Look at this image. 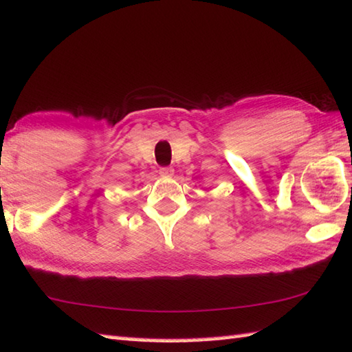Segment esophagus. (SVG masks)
<instances>
[{
    "instance_id": "1",
    "label": "esophagus",
    "mask_w": 352,
    "mask_h": 352,
    "mask_svg": "<svg viewBox=\"0 0 352 352\" xmlns=\"http://www.w3.org/2000/svg\"><path fill=\"white\" fill-rule=\"evenodd\" d=\"M160 175L162 177H172L174 175V169L172 168H160Z\"/></svg>"
}]
</instances>
